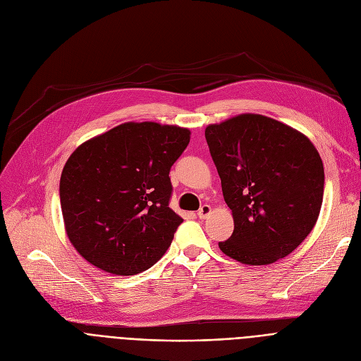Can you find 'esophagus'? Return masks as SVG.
<instances>
[{"label": "esophagus", "instance_id": "34e87169", "mask_svg": "<svg viewBox=\"0 0 361 361\" xmlns=\"http://www.w3.org/2000/svg\"><path fill=\"white\" fill-rule=\"evenodd\" d=\"M211 212H212V207H211L209 204H203V206L200 207V209L197 211V216L202 218V219H204L206 216L211 215Z\"/></svg>", "mask_w": 361, "mask_h": 361}]
</instances>
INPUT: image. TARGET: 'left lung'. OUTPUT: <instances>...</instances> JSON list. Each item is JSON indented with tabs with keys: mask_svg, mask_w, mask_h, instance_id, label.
<instances>
[{
	"mask_svg": "<svg viewBox=\"0 0 361 361\" xmlns=\"http://www.w3.org/2000/svg\"><path fill=\"white\" fill-rule=\"evenodd\" d=\"M234 219L224 255L262 267L288 256L312 233L324 200V162L301 131L260 114L204 128Z\"/></svg>",
	"mask_w": 361,
	"mask_h": 361,
	"instance_id": "left-lung-1",
	"label": "left lung"
}]
</instances>
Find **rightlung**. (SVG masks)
Here are the masks:
<instances>
[{
  "instance_id": "right-lung-1",
  "label": "right lung",
  "mask_w": 361,
  "mask_h": 361,
  "mask_svg": "<svg viewBox=\"0 0 361 361\" xmlns=\"http://www.w3.org/2000/svg\"><path fill=\"white\" fill-rule=\"evenodd\" d=\"M190 130L128 121L83 142L60 180L66 234L78 253L112 275H136L164 256L183 219L169 209V169Z\"/></svg>"
}]
</instances>
